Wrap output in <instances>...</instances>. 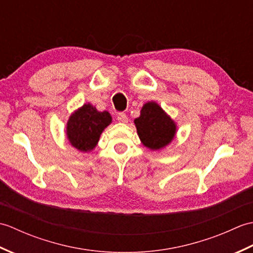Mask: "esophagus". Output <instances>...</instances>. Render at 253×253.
<instances>
[{
    "label": "esophagus",
    "instance_id": "obj_1",
    "mask_svg": "<svg viewBox=\"0 0 253 253\" xmlns=\"http://www.w3.org/2000/svg\"><path fill=\"white\" fill-rule=\"evenodd\" d=\"M117 121L120 122V123H127L128 117H127V115L125 114V113L121 112V113H118V114H117Z\"/></svg>",
    "mask_w": 253,
    "mask_h": 253
}]
</instances>
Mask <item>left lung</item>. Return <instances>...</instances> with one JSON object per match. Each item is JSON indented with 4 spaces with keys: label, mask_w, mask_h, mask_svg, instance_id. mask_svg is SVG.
Returning a JSON list of instances; mask_svg holds the SVG:
<instances>
[{
    "label": "left lung",
    "mask_w": 253,
    "mask_h": 253,
    "mask_svg": "<svg viewBox=\"0 0 253 253\" xmlns=\"http://www.w3.org/2000/svg\"><path fill=\"white\" fill-rule=\"evenodd\" d=\"M135 125L142 143L152 150L169 144L176 131L175 123L154 102L143 105L140 116L135 120Z\"/></svg>",
    "instance_id": "1"
}]
</instances>
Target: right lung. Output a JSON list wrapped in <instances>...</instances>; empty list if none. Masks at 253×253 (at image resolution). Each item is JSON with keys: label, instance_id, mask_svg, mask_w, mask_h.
<instances>
[{"label": "right lung", "instance_id": "add662e5", "mask_svg": "<svg viewBox=\"0 0 253 253\" xmlns=\"http://www.w3.org/2000/svg\"><path fill=\"white\" fill-rule=\"evenodd\" d=\"M111 122L109 112H99L90 103L84 104L69 117L66 128L68 140L80 151H90L96 146L102 131Z\"/></svg>", "mask_w": 253, "mask_h": 253}]
</instances>
